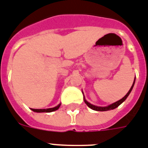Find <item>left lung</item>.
Here are the masks:
<instances>
[{
    "mask_svg": "<svg viewBox=\"0 0 148 148\" xmlns=\"http://www.w3.org/2000/svg\"><path fill=\"white\" fill-rule=\"evenodd\" d=\"M134 83H135V79H134V83H133V85L131 86V88H130V89L129 90V92H127V94L125 95V96L123 98V99H121L120 100H119V101H116V102H114V103H112V104L109 105V106H106V107H101V106H94V105L91 104V103H89L88 101H87L86 99H85V98H84V102H85V104L88 106L89 107V108H91L92 109H93V110H95V111H108V110H112V109H116V108H117V107L119 106V105L122 104L123 102L126 99H127V98L128 97V95H130V93L131 92L132 89H133V88H134Z\"/></svg>",
    "mask_w": 148,
    "mask_h": 148,
    "instance_id": "1",
    "label": "left lung"
}]
</instances>
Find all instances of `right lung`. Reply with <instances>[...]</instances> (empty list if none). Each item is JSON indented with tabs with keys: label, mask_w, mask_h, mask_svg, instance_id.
Returning a JSON list of instances; mask_svg holds the SVG:
<instances>
[{
	"label": "right lung",
	"mask_w": 148,
	"mask_h": 148,
	"mask_svg": "<svg viewBox=\"0 0 148 148\" xmlns=\"http://www.w3.org/2000/svg\"><path fill=\"white\" fill-rule=\"evenodd\" d=\"M60 106V104H59L57 106L54 107V108H49V109H31L33 112H51L56 111L57 109H59Z\"/></svg>",
	"instance_id": "1"
}]
</instances>
